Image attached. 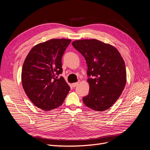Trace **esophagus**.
<instances>
[{
	"label": "esophagus",
	"mask_w": 150,
	"mask_h": 150,
	"mask_svg": "<svg viewBox=\"0 0 150 150\" xmlns=\"http://www.w3.org/2000/svg\"><path fill=\"white\" fill-rule=\"evenodd\" d=\"M78 83H78V82H76V83H73L72 84V86H73V87L74 88H75V87H76V86L78 84Z\"/></svg>",
	"instance_id": "esophagus-1"
}]
</instances>
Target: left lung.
<instances>
[{
	"instance_id": "1",
	"label": "left lung",
	"mask_w": 150,
	"mask_h": 150,
	"mask_svg": "<svg viewBox=\"0 0 150 150\" xmlns=\"http://www.w3.org/2000/svg\"><path fill=\"white\" fill-rule=\"evenodd\" d=\"M88 66L89 92L83 98L84 105L96 111L111 107L120 96L127 82L125 64L114 47L97 39L72 42Z\"/></svg>"
}]
</instances>
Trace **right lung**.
<instances>
[{
  "label": "right lung",
  "mask_w": 150,
  "mask_h": 150,
  "mask_svg": "<svg viewBox=\"0 0 150 150\" xmlns=\"http://www.w3.org/2000/svg\"><path fill=\"white\" fill-rule=\"evenodd\" d=\"M70 39H52L34 46L22 69L23 90L31 101L43 111L60 106L70 88L62 76L61 59Z\"/></svg>",
  "instance_id": "add662e5"
}]
</instances>
